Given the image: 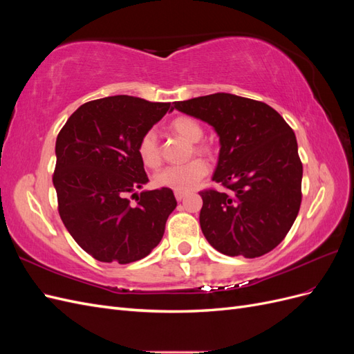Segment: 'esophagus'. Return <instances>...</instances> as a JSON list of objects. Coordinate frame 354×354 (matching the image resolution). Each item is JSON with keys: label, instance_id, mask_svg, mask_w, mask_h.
Here are the masks:
<instances>
[{"label": "esophagus", "instance_id": "1", "mask_svg": "<svg viewBox=\"0 0 354 354\" xmlns=\"http://www.w3.org/2000/svg\"><path fill=\"white\" fill-rule=\"evenodd\" d=\"M174 196H176L177 201H181V199H185L187 196V192H185V190H176L174 192Z\"/></svg>", "mask_w": 354, "mask_h": 354}]
</instances>
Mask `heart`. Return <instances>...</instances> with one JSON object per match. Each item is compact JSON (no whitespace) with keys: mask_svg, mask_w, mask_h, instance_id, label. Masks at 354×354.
<instances>
[{"mask_svg":"<svg viewBox=\"0 0 354 354\" xmlns=\"http://www.w3.org/2000/svg\"><path fill=\"white\" fill-rule=\"evenodd\" d=\"M169 130L190 143H198L203 134L202 125L190 116L176 118L171 121ZM195 151L203 152V147L196 145ZM138 156L149 168H156L160 164V152L155 131L149 130L142 136L140 143H138ZM207 173L208 165L202 159H194L185 165H171L160 169L155 176V183L159 187L173 190H190L207 176Z\"/></svg>","mask_w":354,"mask_h":354,"instance_id":"heart-1","label":"heart"}]
</instances>
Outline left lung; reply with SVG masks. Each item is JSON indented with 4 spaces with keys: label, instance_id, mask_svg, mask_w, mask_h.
<instances>
[{
    "label": "left lung",
    "instance_id": "obj_1",
    "mask_svg": "<svg viewBox=\"0 0 354 354\" xmlns=\"http://www.w3.org/2000/svg\"><path fill=\"white\" fill-rule=\"evenodd\" d=\"M218 136L212 181L227 192L203 190V236L224 255L255 259L279 245L298 216L303 164L297 138L269 104L229 93L174 102Z\"/></svg>",
    "mask_w": 354,
    "mask_h": 354
}]
</instances>
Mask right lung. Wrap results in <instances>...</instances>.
Segmentation results:
<instances>
[{
	"instance_id": "1",
	"label": "right lung",
	"mask_w": 354,
	"mask_h": 354,
	"mask_svg": "<svg viewBox=\"0 0 354 354\" xmlns=\"http://www.w3.org/2000/svg\"><path fill=\"white\" fill-rule=\"evenodd\" d=\"M169 108L171 103L112 95L80 106L57 136L53 185L60 218L95 260H142L164 236L177 201L167 187L137 194L149 181L138 143ZM128 194L137 196L138 203Z\"/></svg>"
}]
</instances>
